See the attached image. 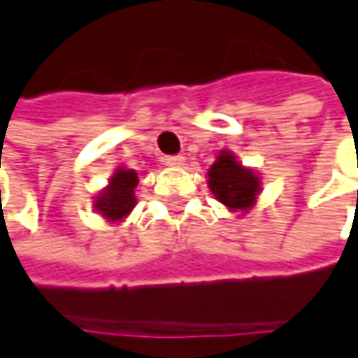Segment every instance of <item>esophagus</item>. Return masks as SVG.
Masks as SVG:
<instances>
[{
  "instance_id": "1",
  "label": "esophagus",
  "mask_w": 358,
  "mask_h": 358,
  "mask_svg": "<svg viewBox=\"0 0 358 358\" xmlns=\"http://www.w3.org/2000/svg\"><path fill=\"white\" fill-rule=\"evenodd\" d=\"M184 162H186L184 156H166V158H164V164L170 166V168H182Z\"/></svg>"
}]
</instances>
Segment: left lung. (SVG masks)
<instances>
[{"instance_id": "8db88e82", "label": "left lung", "mask_w": 358, "mask_h": 358, "mask_svg": "<svg viewBox=\"0 0 358 358\" xmlns=\"http://www.w3.org/2000/svg\"><path fill=\"white\" fill-rule=\"evenodd\" d=\"M210 192L224 204L230 212L241 216L257 206L258 194L262 192V178L255 168H248L230 150H220L214 164L206 172Z\"/></svg>"}]
</instances>
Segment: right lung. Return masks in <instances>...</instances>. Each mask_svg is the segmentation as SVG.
Listing matches in <instances>:
<instances>
[{"label":"right lung","instance_id":"add662e5","mask_svg":"<svg viewBox=\"0 0 358 358\" xmlns=\"http://www.w3.org/2000/svg\"><path fill=\"white\" fill-rule=\"evenodd\" d=\"M136 186H138V172L132 168L120 166L112 174V178L108 180V184L94 196L92 208L110 224L124 222L136 206V196H134Z\"/></svg>","mask_w":358,"mask_h":358}]
</instances>
